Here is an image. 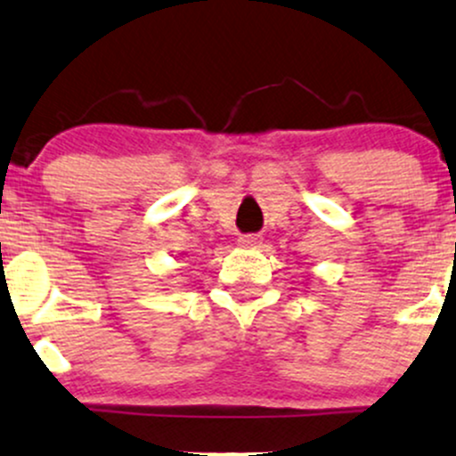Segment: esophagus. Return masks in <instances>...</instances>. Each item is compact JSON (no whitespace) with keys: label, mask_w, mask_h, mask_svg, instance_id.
Instances as JSON below:
<instances>
[{"label":"esophagus","mask_w":456,"mask_h":456,"mask_svg":"<svg viewBox=\"0 0 456 456\" xmlns=\"http://www.w3.org/2000/svg\"><path fill=\"white\" fill-rule=\"evenodd\" d=\"M240 245L242 247H256L257 245V236H254V233H247V236H240Z\"/></svg>","instance_id":"1"}]
</instances>
